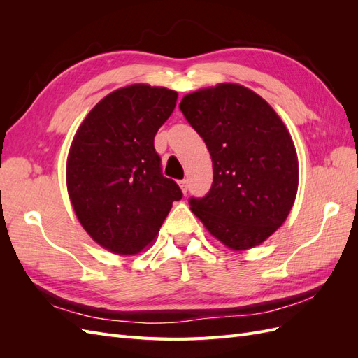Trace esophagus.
Segmentation results:
<instances>
[{"label": "esophagus", "mask_w": 358, "mask_h": 358, "mask_svg": "<svg viewBox=\"0 0 358 358\" xmlns=\"http://www.w3.org/2000/svg\"><path fill=\"white\" fill-rule=\"evenodd\" d=\"M179 187H180V189H182L183 194H187V192H188V180H185V179L180 180V182H179Z\"/></svg>", "instance_id": "esophagus-1"}]
</instances>
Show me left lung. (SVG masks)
Segmentation results:
<instances>
[{"mask_svg": "<svg viewBox=\"0 0 358 358\" xmlns=\"http://www.w3.org/2000/svg\"><path fill=\"white\" fill-rule=\"evenodd\" d=\"M179 109L203 137L213 182L192 213L234 251L264 242L294 204L299 161L288 129L266 100L236 83H220L182 99Z\"/></svg>", "mask_w": 358, "mask_h": 358, "instance_id": "left-lung-1", "label": "left lung"}]
</instances>
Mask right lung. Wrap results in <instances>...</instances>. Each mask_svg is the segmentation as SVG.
Segmentation results:
<instances>
[{
  "label": "right lung",
  "instance_id": "1",
  "mask_svg": "<svg viewBox=\"0 0 358 358\" xmlns=\"http://www.w3.org/2000/svg\"><path fill=\"white\" fill-rule=\"evenodd\" d=\"M178 92L129 85L96 104L76 133L67 189L82 227L109 251L131 255L155 239L178 183L161 171L155 134L175 110Z\"/></svg>",
  "mask_w": 358,
  "mask_h": 358
}]
</instances>
